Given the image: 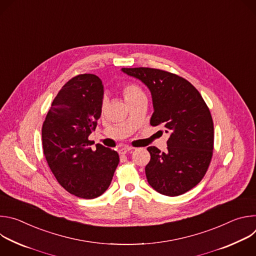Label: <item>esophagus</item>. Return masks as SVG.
I'll list each match as a JSON object with an SVG mask.
<instances>
[{"mask_svg": "<svg viewBox=\"0 0 256 256\" xmlns=\"http://www.w3.org/2000/svg\"><path fill=\"white\" fill-rule=\"evenodd\" d=\"M132 150H134V148H132V147H122V148L120 149L118 152H120V154L124 155V154H126V153H128V152H130Z\"/></svg>", "mask_w": 256, "mask_h": 256, "instance_id": "34e87169", "label": "esophagus"}]
</instances>
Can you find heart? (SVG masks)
<instances>
[{
	"instance_id": "obj_1",
	"label": "heart",
	"mask_w": 256,
	"mask_h": 256,
	"mask_svg": "<svg viewBox=\"0 0 256 256\" xmlns=\"http://www.w3.org/2000/svg\"><path fill=\"white\" fill-rule=\"evenodd\" d=\"M140 94H142V91L136 85H126L124 88V96L126 100L132 98L134 96L140 95Z\"/></svg>"
}]
</instances>
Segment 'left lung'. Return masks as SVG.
I'll use <instances>...</instances> for the list:
<instances>
[{
    "instance_id": "obj_1",
    "label": "left lung",
    "mask_w": 256,
    "mask_h": 256,
    "mask_svg": "<svg viewBox=\"0 0 256 256\" xmlns=\"http://www.w3.org/2000/svg\"><path fill=\"white\" fill-rule=\"evenodd\" d=\"M140 80L152 95L151 126H162L170 136L167 151L149 147L146 166L149 184L168 196L184 194L204 176L214 149V124L200 92L186 79L151 68H122Z\"/></svg>"
}]
</instances>
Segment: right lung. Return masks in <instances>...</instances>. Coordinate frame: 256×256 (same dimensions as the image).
Segmentation results:
<instances>
[{"instance_id":"add662e5","label":"right lung","mask_w":256,"mask_h":256,"mask_svg":"<svg viewBox=\"0 0 256 256\" xmlns=\"http://www.w3.org/2000/svg\"><path fill=\"white\" fill-rule=\"evenodd\" d=\"M104 86L100 78L84 74L62 86L42 126L44 153L58 184L70 194L91 200L112 184L120 163L118 152L88 136L101 116Z\"/></svg>"}]
</instances>
